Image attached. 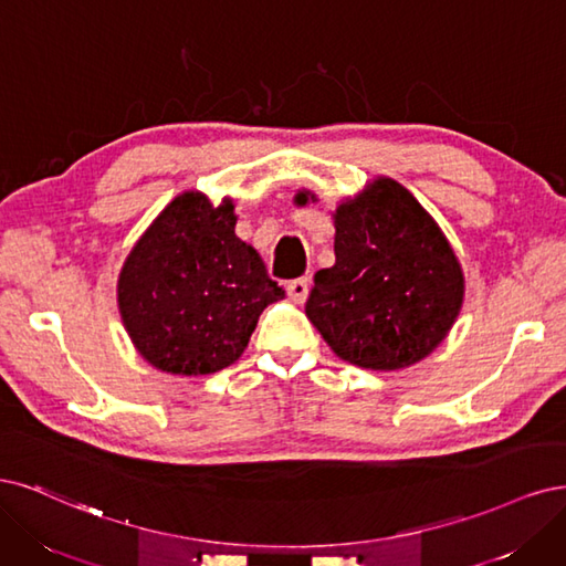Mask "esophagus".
<instances>
[{"instance_id": "1", "label": "esophagus", "mask_w": 566, "mask_h": 566, "mask_svg": "<svg viewBox=\"0 0 566 566\" xmlns=\"http://www.w3.org/2000/svg\"><path fill=\"white\" fill-rule=\"evenodd\" d=\"M286 294H289V298L294 301V303H305V298H307V294H310V280H307V277L291 280V282L286 284Z\"/></svg>"}]
</instances>
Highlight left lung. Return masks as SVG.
Listing matches in <instances>:
<instances>
[{"instance_id":"8db88e82","label":"left lung","mask_w":566,"mask_h":566,"mask_svg":"<svg viewBox=\"0 0 566 566\" xmlns=\"http://www.w3.org/2000/svg\"><path fill=\"white\" fill-rule=\"evenodd\" d=\"M334 223L336 263L315 275L307 319L364 369H405L430 355L463 303V272L440 228L390 178L340 205Z\"/></svg>"}]
</instances>
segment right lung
Returning a JSON list of instances; mask_svg holds the SVG:
<instances>
[{
	"mask_svg": "<svg viewBox=\"0 0 566 566\" xmlns=\"http://www.w3.org/2000/svg\"><path fill=\"white\" fill-rule=\"evenodd\" d=\"M232 202L176 197L126 259L117 301L138 353L167 374L205 376L240 359L263 310L284 298L256 249L234 234Z\"/></svg>",
	"mask_w": 566,
	"mask_h": 566,
	"instance_id": "right-lung-1",
	"label": "right lung"
}]
</instances>
